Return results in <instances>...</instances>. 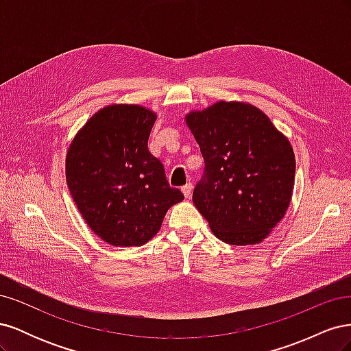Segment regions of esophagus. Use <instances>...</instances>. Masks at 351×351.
Returning <instances> with one entry per match:
<instances>
[{"label":"esophagus","instance_id":"1","mask_svg":"<svg viewBox=\"0 0 351 351\" xmlns=\"http://www.w3.org/2000/svg\"><path fill=\"white\" fill-rule=\"evenodd\" d=\"M192 190H193L192 183H189V184L183 186V187H182V192H183L184 197H190V195H192Z\"/></svg>","mask_w":351,"mask_h":351}]
</instances>
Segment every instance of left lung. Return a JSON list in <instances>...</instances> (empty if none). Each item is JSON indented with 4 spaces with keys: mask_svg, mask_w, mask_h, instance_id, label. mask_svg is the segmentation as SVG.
Wrapping results in <instances>:
<instances>
[{
    "mask_svg": "<svg viewBox=\"0 0 351 351\" xmlns=\"http://www.w3.org/2000/svg\"><path fill=\"white\" fill-rule=\"evenodd\" d=\"M205 159L193 204L231 246L267 239L291 202L295 158L268 115L247 102L218 101L186 114Z\"/></svg>",
    "mask_w": 351,
    "mask_h": 351,
    "instance_id": "8db88e82",
    "label": "left lung"
}]
</instances>
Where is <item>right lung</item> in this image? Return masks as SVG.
Listing matches in <instances>:
<instances>
[{
	"instance_id": "right-lung-1",
	"label": "right lung",
	"mask_w": 351,
	"mask_h": 351,
	"mask_svg": "<svg viewBox=\"0 0 351 351\" xmlns=\"http://www.w3.org/2000/svg\"><path fill=\"white\" fill-rule=\"evenodd\" d=\"M155 120L142 105H108L90 117L67 149L74 204L95 234L115 247L149 241L167 210L184 199L147 149Z\"/></svg>"
}]
</instances>
